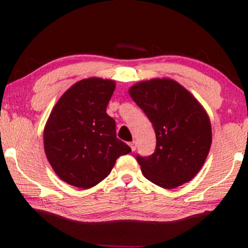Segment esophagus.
<instances>
[{
    "label": "esophagus",
    "mask_w": 248,
    "mask_h": 248,
    "mask_svg": "<svg viewBox=\"0 0 248 248\" xmlns=\"http://www.w3.org/2000/svg\"><path fill=\"white\" fill-rule=\"evenodd\" d=\"M128 144H130L132 152H134V150H136V148H137V142H136V141H132V142H130Z\"/></svg>",
    "instance_id": "obj_1"
}]
</instances>
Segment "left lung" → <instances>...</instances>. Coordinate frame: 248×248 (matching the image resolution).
I'll return each mask as SVG.
<instances>
[{
	"instance_id": "obj_1",
	"label": "left lung",
	"mask_w": 248,
	"mask_h": 248,
	"mask_svg": "<svg viewBox=\"0 0 248 248\" xmlns=\"http://www.w3.org/2000/svg\"><path fill=\"white\" fill-rule=\"evenodd\" d=\"M128 93L156 133L155 153L137 156L144 178L165 189L190 181L201 171L211 148L212 127L206 110L171 78L139 82Z\"/></svg>"
}]
</instances>
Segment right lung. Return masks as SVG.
Here are the masks:
<instances>
[{
  "label": "right lung",
  "instance_id": "obj_1",
  "mask_svg": "<svg viewBox=\"0 0 248 248\" xmlns=\"http://www.w3.org/2000/svg\"><path fill=\"white\" fill-rule=\"evenodd\" d=\"M116 83L90 77L60 96L43 132L44 152L59 178L89 189L107 178L116 159L131 152L117 139L116 123L106 112Z\"/></svg>",
  "mask_w": 248,
  "mask_h": 248
}]
</instances>
